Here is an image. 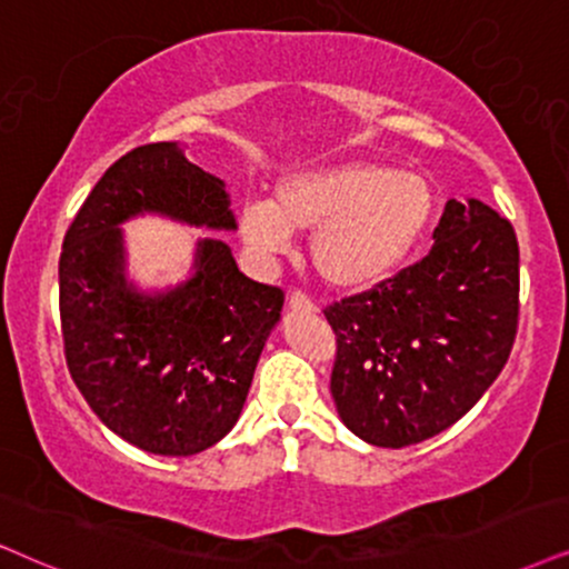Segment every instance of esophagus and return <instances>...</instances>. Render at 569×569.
<instances>
[{
    "mask_svg": "<svg viewBox=\"0 0 569 569\" xmlns=\"http://www.w3.org/2000/svg\"><path fill=\"white\" fill-rule=\"evenodd\" d=\"M289 309L291 312H318V307H315V301L307 297V293L301 291H293L289 297Z\"/></svg>",
    "mask_w": 569,
    "mask_h": 569,
    "instance_id": "34e87169",
    "label": "esophagus"
}]
</instances>
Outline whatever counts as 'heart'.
Listing matches in <instances>:
<instances>
[{
	"mask_svg": "<svg viewBox=\"0 0 569 569\" xmlns=\"http://www.w3.org/2000/svg\"><path fill=\"white\" fill-rule=\"evenodd\" d=\"M436 193L422 176L376 160H347L280 178L272 197L249 201L239 233L262 260L312 236V268L338 291H365L391 278L428 233Z\"/></svg>",
	"mask_w": 569,
	"mask_h": 569,
	"instance_id": "obj_1",
	"label": "heart"
}]
</instances>
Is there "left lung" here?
Segmentation results:
<instances>
[{
    "label": "left lung",
    "instance_id": "left-lung-1",
    "mask_svg": "<svg viewBox=\"0 0 569 569\" xmlns=\"http://www.w3.org/2000/svg\"><path fill=\"white\" fill-rule=\"evenodd\" d=\"M520 315L512 222L449 199L420 262L326 309L338 417L372 446L401 449L470 412L507 365Z\"/></svg>",
    "mask_w": 569,
    "mask_h": 569
}]
</instances>
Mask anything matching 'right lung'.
I'll return each instance as SVG.
<instances>
[{
  "label": "right lung",
  "mask_w": 569,
  "mask_h": 569,
  "mask_svg": "<svg viewBox=\"0 0 569 569\" xmlns=\"http://www.w3.org/2000/svg\"><path fill=\"white\" fill-rule=\"evenodd\" d=\"M143 212L236 231L226 183L186 160L181 143H147L120 157L62 241L64 359L112 433L149 455L191 457L239 420L283 291L243 276L220 239H199L183 283L136 289L120 226Z\"/></svg>",
  "instance_id": "obj_1"
}]
</instances>
